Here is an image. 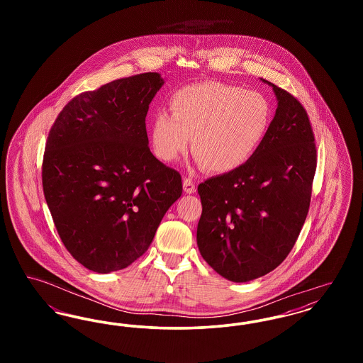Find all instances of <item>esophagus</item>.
<instances>
[{"label": "esophagus", "instance_id": "1", "mask_svg": "<svg viewBox=\"0 0 363 363\" xmlns=\"http://www.w3.org/2000/svg\"><path fill=\"white\" fill-rule=\"evenodd\" d=\"M184 190L188 193V194H191V193H196V185H194V182L191 181V178H184Z\"/></svg>", "mask_w": 363, "mask_h": 363}]
</instances>
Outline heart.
Listing matches in <instances>:
<instances>
[{
	"mask_svg": "<svg viewBox=\"0 0 363 363\" xmlns=\"http://www.w3.org/2000/svg\"><path fill=\"white\" fill-rule=\"evenodd\" d=\"M172 116L156 113L151 144L163 162L189 148L212 173L235 172L259 151L272 123V107L259 92L219 82L184 86L170 98Z\"/></svg>",
	"mask_w": 363,
	"mask_h": 363,
	"instance_id": "heart-1",
	"label": "heart"
}]
</instances>
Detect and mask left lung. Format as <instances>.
<instances>
[{"mask_svg": "<svg viewBox=\"0 0 363 363\" xmlns=\"http://www.w3.org/2000/svg\"><path fill=\"white\" fill-rule=\"evenodd\" d=\"M272 86L277 108L259 151L231 173L199 185L197 246L220 277L245 283L274 271L291 252L311 206L317 154L309 117Z\"/></svg>", "mask_w": 363, "mask_h": 363, "instance_id": "1", "label": "left lung"}]
</instances>
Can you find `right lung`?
<instances>
[{
  "label": "right lung",
  "instance_id": "obj_1",
  "mask_svg": "<svg viewBox=\"0 0 363 363\" xmlns=\"http://www.w3.org/2000/svg\"><path fill=\"white\" fill-rule=\"evenodd\" d=\"M163 84L150 72L80 94L49 133L45 199L61 241L89 271L110 274L143 256L182 194L179 173L148 147L145 117Z\"/></svg>",
  "mask_w": 363,
  "mask_h": 363
}]
</instances>
